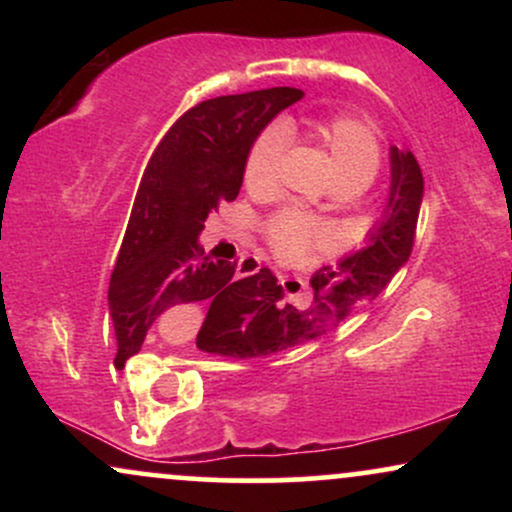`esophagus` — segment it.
<instances>
[{"label":"esophagus","instance_id":"obj_1","mask_svg":"<svg viewBox=\"0 0 512 512\" xmlns=\"http://www.w3.org/2000/svg\"><path fill=\"white\" fill-rule=\"evenodd\" d=\"M260 269H262V262L260 260H252V257H245V260L238 262L236 274L238 276H252V274L260 272Z\"/></svg>","mask_w":512,"mask_h":512}]
</instances>
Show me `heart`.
<instances>
[{
    "mask_svg": "<svg viewBox=\"0 0 512 512\" xmlns=\"http://www.w3.org/2000/svg\"><path fill=\"white\" fill-rule=\"evenodd\" d=\"M284 137H301L325 158L334 190H366L380 170V144L370 125L351 115L313 117L305 122L303 129L293 125L264 129L252 142L245 158V185L250 190H269L274 185ZM315 209H322V204H317ZM267 238L281 255H296L305 245L320 238V228L296 211H284L269 221Z\"/></svg>",
    "mask_w": 512,
    "mask_h": 512,
    "instance_id": "b5f03b06",
    "label": "heart"
}]
</instances>
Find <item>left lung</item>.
<instances>
[{
  "instance_id": "1",
  "label": "left lung",
  "mask_w": 512,
  "mask_h": 512,
  "mask_svg": "<svg viewBox=\"0 0 512 512\" xmlns=\"http://www.w3.org/2000/svg\"><path fill=\"white\" fill-rule=\"evenodd\" d=\"M421 202L424 175L419 163L409 149L390 146V195L383 216L361 248L313 276V303L308 308L286 303L276 276H260L238 296L211 305L197 346L207 354L257 358L332 332L354 310L373 303L407 264Z\"/></svg>"
}]
</instances>
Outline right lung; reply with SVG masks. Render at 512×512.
I'll use <instances>...</instances> for the list:
<instances>
[{"label": "right lung", "mask_w": 512, "mask_h": 512, "mask_svg": "<svg viewBox=\"0 0 512 512\" xmlns=\"http://www.w3.org/2000/svg\"><path fill=\"white\" fill-rule=\"evenodd\" d=\"M301 98V88L291 86L211 98L187 110L156 146L110 276L117 368L142 349L161 315L197 301L223 303L272 276L260 269L233 279L236 262L204 255L199 233L211 211L238 197L252 142Z\"/></svg>", "instance_id": "1"}]
</instances>
